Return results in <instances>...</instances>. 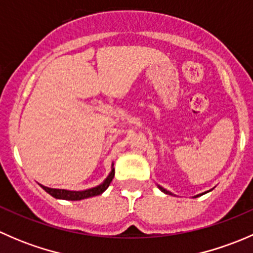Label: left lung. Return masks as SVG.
<instances>
[{
  "label": "left lung",
  "instance_id": "obj_1",
  "mask_svg": "<svg viewBox=\"0 0 253 253\" xmlns=\"http://www.w3.org/2000/svg\"><path fill=\"white\" fill-rule=\"evenodd\" d=\"M157 186H158V188H159L160 191H162V192H164L165 195H170V196H175L174 193L172 192H170V191H168V190H165L164 187H163V186H160V185H158L157 183ZM211 190H213V188H211ZM211 190H209V191H206V192H203V193H198V195H196V196H193V198H197V197H200V196H203V195H206V193H208V192H211Z\"/></svg>",
  "mask_w": 253,
  "mask_h": 253
}]
</instances>
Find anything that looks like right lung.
<instances>
[{
    "label": "right lung",
    "instance_id": "1",
    "mask_svg": "<svg viewBox=\"0 0 253 253\" xmlns=\"http://www.w3.org/2000/svg\"><path fill=\"white\" fill-rule=\"evenodd\" d=\"M114 175H115V168H114V163H112L111 171L109 172L108 176H106L105 180H104L101 183H99L98 186H94V187L91 188H86V190H82V191H70V190H63V188L46 187V186L42 185V183H39V185L42 186V190L46 191L48 195L57 198V200L82 201V200H85V198H90V197H94V196L101 195V193L109 187L112 178H114Z\"/></svg>",
    "mask_w": 253,
    "mask_h": 253
}]
</instances>
